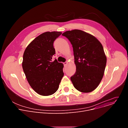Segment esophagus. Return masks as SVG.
Segmentation results:
<instances>
[{"label": "esophagus", "mask_w": 128, "mask_h": 128, "mask_svg": "<svg viewBox=\"0 0 128 128\" xmlns=\"http://www.w3.org/2000/svg\"><path fill=\"white\" fill-rule=\"evenodd\" d=\"M68 62H65V63H64V66H66V65L68 64Z\"/></svg>", "instance_id": "obj_1"}]
</instances>
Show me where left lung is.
Here are the masks:
<instances>
[{
	"mask_svg": "<svg viewBox=\"0 0 128 128\" xmlns=\"http://www.w3.org/2000/svg\"><path fill=\"white\" fill-rule=\"evenodd\" d=\"M72 45L76 72L71 77L74 88L82 93H90L100 84L107 58L101 42L94 36L80 30L67 31L62 34Z\"/></svg>",
	"mask_w": 128,
	"mask_h": 128,
	"instance_id": "1",
	"label": "left lung"
}]
</instances>
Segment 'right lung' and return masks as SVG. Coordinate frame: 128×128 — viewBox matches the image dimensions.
I'll return each mask as SVG.
<instances>
[{"label": "right lung", "instance_id": "add662e5", "mask_svg": "<svg viewBox=\"0 0 128 128\" xmlns=\"http://www.w3.org/2000/svg\"><path fill=\"white\" fill-rule=\"evenodd\" d=\"M62 32H44L33 40L26 47L22 67L27 80L35 92L49 96L58 90L64 76L63 64L57 59L52 62L55 54L53 43Z\"/></svg>", "mask_w": 128, "mask_h": 128}]
</instances>
